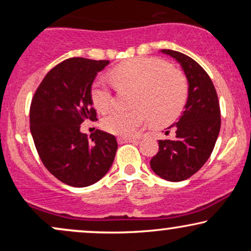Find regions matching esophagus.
<instances>
[{
  "label": "esophagus",
  "instance_id": "esophagus-1",
  "mask_svg": "<svg viewBox=\"0 0 251 251\" xmlns=\"http://www.w3.org/2000/svg\"><path fill=\"white\" fill-rule=\"evenodd\" d=\"M137 142L135 138H127V137H119L118 138V143L119 144H124V143H134Z\"/></svg>",
  "mask_w": 251,
  "mask_h": 251
}]
</instances>
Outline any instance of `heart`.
Here are the masks:
<instances>
[{
  "mask_svg": "<svg viewBox=\"0 0 251 251\" xmlns=\"http://www.w3.org/2000/svg\"><path fill=\"white\" fill-rule=\"evenodd\" d=\"M117 87L135 89L133 105L129 111L112 109L102 118L101 125L112 134L129 137L150 120L157 125L168 124L180 114L188 98L185 77L179 71L159 59H138L109 72ZM91 98L98 111H105L112 102V93L106 77L93 82Z\"/></svg>",
  "mask_w": 251,
  "mask_h": 251,
  "instance_id": "obj_1",
  "label": "heart"
}]
</instances>
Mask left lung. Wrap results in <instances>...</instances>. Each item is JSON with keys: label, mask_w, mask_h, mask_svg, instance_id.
<instances>
[{"label": "left lung", "mask_w": 251, "mask_h": 251, "mask_svg": "<svg viewBox=\"0 0 251 251\" xmlns=\"http://www.w3.org/2000/svg\"><path fill=\"white\" fill-rule=\"evenodd\" d=\"M160 53L180 65L188 80V99L177 123L169 127L174 128L175 137L158 140L159 151L150 165L163 179L181 181L206 163L215 148L221 128L220 103L211 79L194 59L171 50Z\"/></svg>", "instance_id": "obj_1"}]
</instances>
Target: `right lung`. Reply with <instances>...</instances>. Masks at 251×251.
Wrapping results in <instances>:
<instances>
[{
  "mask_svg": "<svg viewBox=\"0 0 251 251\" xmlns=\"http://www.w3.org/2000/svg\"><path fill=\"white\" fill-rule=\"evenodd\" d=\"M107 60L72 57L50 70L30 105V132L43 165L67 185L85 188L108 172L118 149L116 137L97 129L80 131L85 120H97L91 89Z\"/></svg>",
  "mask_w": 251,
  "mask_h": 251,
  "instance_id": "add662e5",
  "label": "right lung"
}]
</instances>
